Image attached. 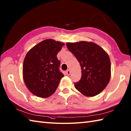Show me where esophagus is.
Wrapping results in <instances>:
<instances>
[{
	"label": "esophagus",
	"instance_id": "34e87169",
	"mask_svg": "<svg viewBox=\"0 0 131 131\" xmlns=\"http://www.w3.org/2000/svg\"><path fill=\"white\" fill-rule=\"evenodd\" d=\"M66 74H67L68 75H69L70 74V70H69V69H68V70H66Z\"/></svg>",
	"mask_w": 131,
	"mask_h": 131
}]
</instances>
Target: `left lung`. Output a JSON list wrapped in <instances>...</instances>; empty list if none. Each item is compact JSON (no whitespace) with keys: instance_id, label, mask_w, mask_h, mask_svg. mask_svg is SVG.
I'll return each mask as SVG.
<instances>
[{"instance_id":"1","label":"left lung","mask_w":131,"mask_h":131,"mask_svg":"<svg viewBox=\"0 0 131 131\" xmlns=\"http://www.w3.org/2000/svg\"><path fill=\"white\" fill-rule=\"evenodd\" d=\"M66 46L81 67V79L74 83L75 87L86 96L101 93L110 79L111 63L107 53L92 42L67 43Z\"/></svg>"}]
</instances>
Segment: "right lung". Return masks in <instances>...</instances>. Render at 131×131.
Wrapping results in <instances>:
<instances>
[{
    "label": "right lung",
    "mask_w": 131,
    "mask_h": 131,
    "mask_svg": "<svg viewBox=\"0 0 131 131\" xmlns=\"http://www.w3.org/2000/svg\"><path fill=\"white\" fill-rule=\"evenodd\" d=\"M64 44L44 40L27 52L23 64V77L27 88L38 97L46 98L53 93L64 76L57 54Z\"/></svg>",
    "instance_id": "obj_1"
}]
</instances>
